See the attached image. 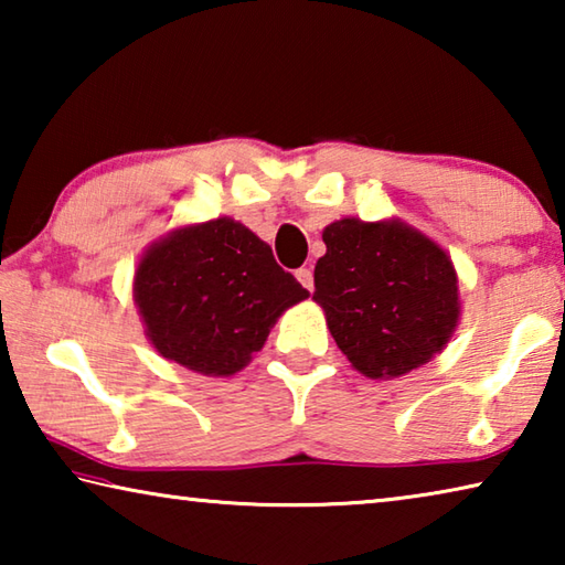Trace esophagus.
<instances>
[{"instance_id":"obj_1","label":"esophagus","mask_w":565,"mask_h":565,"mask_svg":"<svg viewBox=\"0 0 565 565\" xmlns=\"http://www.w3.org/2000/svg\"><path fill=\"white\" fill-rule=\"evenodd\" d=\"M296 279H299V284L303 286V289L313 291V274H311V269H299V271H296Z\"/></svg>"}]
</instances>
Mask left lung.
I'll use <instances>...</instances> for the list:
<instances>
[{"label":"left lung","instance_id":"left-lung-1","mask_svg":"<svg viewBox=\"0 0 565 565\" xmlns=\"http://www.w3.org/2000/svg\"><path fill=\"white\" fill-rule=\"evenodd\" d=\"M313 301L359 374L398 379L441 353L461 319L451 256L401 218L323 228Z\"/></svg>","mask_w":565,"mask_h":565}]
</instances>
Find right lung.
<instances>
[{"mask_svg":"<svg viewBox=\"0 0 565 565\" xmlns=\"http://www.w3.org/2000/svg\"><path fill=\"white\" fill-rule=\"evenodd\" d=\"M309 291L232 216L171 228L141 254L134 303L159 356L204 376L242 371Z\"/></svg>","mask_w":565,"mask_h":565,"instance_id":"1","label":"right lung"}]
</instances>
